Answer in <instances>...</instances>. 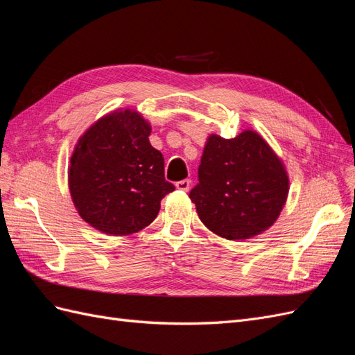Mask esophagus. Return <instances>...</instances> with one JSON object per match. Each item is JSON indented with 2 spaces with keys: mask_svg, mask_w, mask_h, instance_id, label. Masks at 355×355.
I'll return each mask as SVG.
<instances>
[{
  "mask_svg": "<svg viewBox=\"0 0 355 355\" xmlns=\"http://www.w3.org/2000/svg\"><path fill=\"white\" fill-rule=\"evenodd\" d=\"M191 187V180L189 179H184V180H179L176 182V188L180 191H189Z\"/></svg>",
  "mask_w": 355,
  "mask_h": 355,
  "instance_id": "1",
  "label": "esophagus"
}]
</instances>
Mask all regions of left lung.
<instances>
[{
    "mask_svg": "<svg viewBox=\"0 0 355 355\" xmlns=\"http://www.w3.org/2000/svg\"><path fill=\"white\" fill-rule=\"evenodd\" d=\"M287 192L282 161L259 135L247 130L234 139H207L189 198L210 231L245 240L277 220Z\"/></svg>",
    "mask_w": 355,
    "mask_h": 355,
    "instance_id": "obj_1",
    "label": "left lung"
}]
</instances>
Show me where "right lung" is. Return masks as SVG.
Here are the masks:
<instances>
[{
  "label": "right lung",
  "instance_id": "add662e5",
  "mask_svg": "<svg viewBox=\"0 0 355 355\" xmlns=\"http://www.w3.org/2000/svg\"><path fill=\"white\" fill-rule=\"evenodd\" d=\"M149 135L151 125L125 110L101 118L80 139L71 157L69 189L80 216L96 230L111 235L141 231L175 191Z\"/></svg>",
  "mask_w": 355,
  "mask_h": 355
}]
</instances>
